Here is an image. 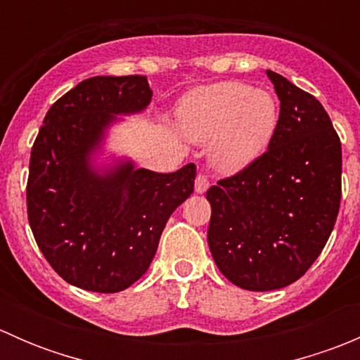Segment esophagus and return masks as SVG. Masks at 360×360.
Listing matches in <instances>:
<instances>
[{
	"label": "esophagus",
	"instance_id": "1",
	"mask_svg": "<svg viewBox=\"0 0 360 360\" xmlns=\"http://www.w3.org/2000/svg\"><path fill=\"white\" fill-rule=\"evenodd\" d=\"M209 190V179H207V176H203V174H198L197 179H195V191L197 193H205V191Z\"/></svg>",
	"mask_w": 360,
	"mask_h": 360
}]
</instances>
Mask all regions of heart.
Instances as JSON below:
<instances>
[{"mask_svg":"<svg viewBox=\"0 0 360 360\" xmlns=\"http://www.w3.org/2000/svg\"><path fill=\"white\" fill-rule=\"evenodd\" d=\"M176 120L190 141H211L209 158L214 169L237 174L270 146L278 125V106L266 90L242 82H221L183 97Z\"/></svg>","mask_w":360,"mask_h":360,"instance_id":"1","label":"heart"}]
</instances>
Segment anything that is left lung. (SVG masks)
<instances>
[{
    "mask_svg": "<svg viewBox=\"0 0 360 360\" xmlns=\"http://www.w3.org/2000/svg\"><path fill=\"white\" fill-rule=\"evenodd\" d=\"M281 101L268 150L207 190L210 254L248 291L285 288L307 274L335 228L341 200V143L322 104L274 71Z\"/></svg>",
    "mask_w": 360,
    "mask_h": 360,
    "instance_id": "obj_1",
    "label": "left lung"
}]
</instances>
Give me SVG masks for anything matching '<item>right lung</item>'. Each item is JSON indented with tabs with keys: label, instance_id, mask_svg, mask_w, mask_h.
<instances>
[{
	"label": "right lung",
	"instance_id": "obj_1",
	"mask_svg": "<svg viewBox=\"0 0 360 360\" xmlns=\"http://www.w3.org/2000/svg\"><path fill=\"white\" fill-rule=\"evenodd\" d=\"M146 76H94L46 112L31 150L27 217L50 266L76 288L118 292L153 261L170 214L193 193L197 167L170 174L120 160L92 165L118 115L146 110Z\"/></svg>",
	"mask_w": 360,
	"mask_h": 360
}]
</instances>
